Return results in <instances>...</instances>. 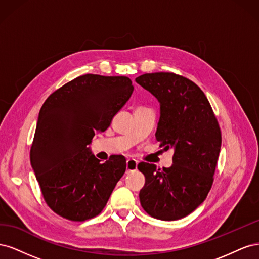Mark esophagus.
<instances>
[{"instance_id": "34e87169", "label": "esophagus", "mask_w": 259, "mask_h": 259, "mask_svg": "<svg viewBox=\"0 0 259 259\" xmlns=\"http://www.w3.org/2000/svg\"><path fill=\"white\" fill-rule=\"evenodd\" d=\"M138 162L135 159H127L126 160V173H130V171H134L137 169Z\"/></svg>"}]
</instances>
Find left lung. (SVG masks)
Instances as JSON below:
<instances>
[{"mask_svg":"<svg viewBox=\"0 0 259 259\" xmlns=\"http://www.w3.org/2000/svg\"><path fill=\"white\" fill-rule=\"evenodd\" d=\"M136 82L160 101L155 133L160 147L174 149L170 167L138 164L146 178L140 204L153 218L177 221L207 197L221 151V127L205 94L187 77L154 72L136 77Z\"/></svg>","mask_w":259,"mask_h":259,"instance_id":"left-lung-1","label":"left lung"}]
</instances>
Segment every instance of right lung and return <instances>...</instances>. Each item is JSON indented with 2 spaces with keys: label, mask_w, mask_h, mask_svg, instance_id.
<instances>
[{
  "label": "right lung",
  "mask_w": 259,
  "mask_h": 259,
  "mask_svg": "<svg viewBox=\"0 0 259 259\" xmlns=\"http://www.w3.org/2000/svg\"><path fill=\"white\" fill-rule=\"evenodd\" d=\"M127 76L84 74L44 101L30 150L31 165L46 204L72 222L97 216L106 206L126 160L113 155L100 163L89 145L105 132L130 99Z\"/></svg>",
  "instance_id": "1"
}]
</instances>
